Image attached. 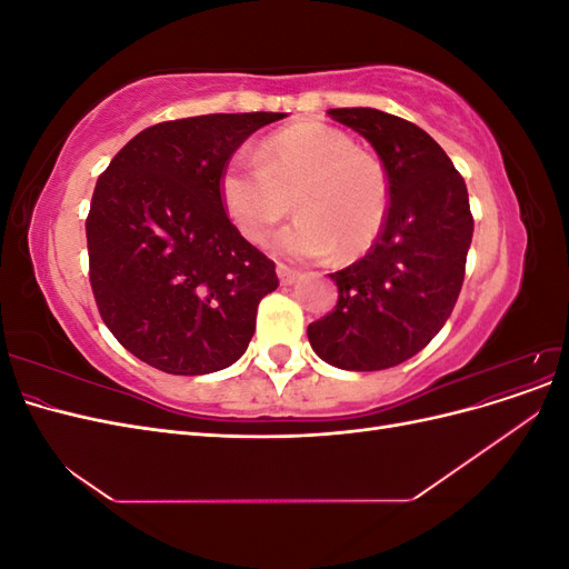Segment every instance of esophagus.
<instances>
[{"mask_svg": "<svg viewBox=\"0 0 569 569\" xmlns=\"http://www.w3.org/2000/svg\"><path fill=\"white\" fill-rule=\"evenodd\" d=\"M278 278H280V282H282V284H291V282H297L299 272H297L295 268L284 266V263H278Z\"/></svg>", "mask_w": 569, "mask_h": 569, "instance_id": "esophagus-1", "label": "esophagus"}]
</instances>
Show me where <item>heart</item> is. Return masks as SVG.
<instances>
[{"label": "heart", "mask_w": 569, "mask_h": 569, "mask_svg": "<svg viewBox=\"0 0 569 569\" xmlns=\"http://www.w3.org/2000/svg\"><path fill=\"white\" fill-rule=\"evenodd\" d=\"M218 192L251 244L266 242L295 197L301 216L274 239V249L295 261H322L339 247L347 256L363 253L382 232L389 206L382 163L316 120L270 134L256 153L237 151Z\"/></svg>", "instance_id": "obj_1"}]
</instances>
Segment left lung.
Listing matches in <instances>:
<instances>
[{"instance_id": "left-lung-1", "label": "left lung", "mask_w": 569, "mask_h": 569, "mask_svg": "<svg viewBox=\"0 0 569 569\" xmlns=\"http://www.w3.org/2000/svg\"><path fill=\"white\" fill-rule=\"evenodd\" d=\"M327 113L377 151L389 211L370 251L330 274L339 299L308 341L335 368L385 370L422 351L453 311L475 230L468 187L416 123L366 107Z\"/></svg>"}]
</instances>
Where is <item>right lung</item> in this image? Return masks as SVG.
I'll return each instance as SVG.
<instances>
[{
  "instance_id": "add662e5",
  "label": "right lung",
  "mask_w": 569,
  "mask_h": 569,
  "mask_svg": "<svg viewBox=\"0 0 569 569\" xmlns=\"http://www.w3.org/2000/svg\"><path fill=\"white\" fill-rule=\"evenodd\" d=\"M287 113H211L134 134L99 176L88 222L90 284L123 347L168 375L244 356L274 263L226 216L218 180L249 134Z\"/></svg>"
}]
</instances>
